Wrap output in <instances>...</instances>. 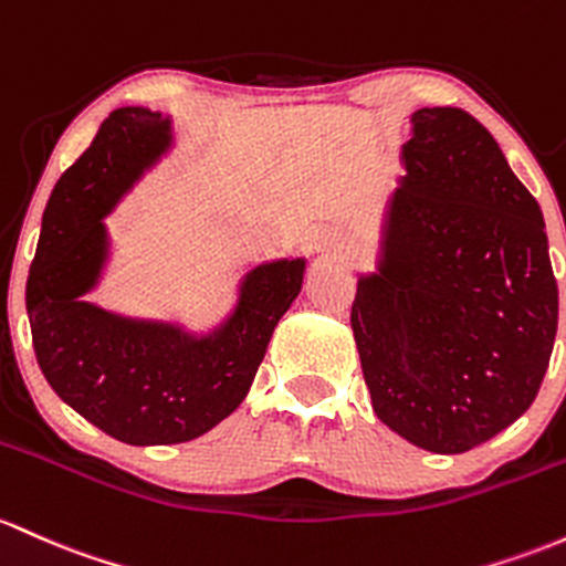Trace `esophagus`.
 I'll return each instance as SVG.
<instances>
[{
	"mask_svg": "<svg viewBox=\"0 0 566 566\" xmlns=\"http://www.w3.org/2000/svg\"><path fill=\"white\" fill-rule=\"evenodd\" d=\"M346 244V239L340 233H333V235H327L325 241H322V247H327V250H340V247Z\"/></svg>",
	"mask_w": 566,
	"mask_h": 566,
	"instance_id": "34e87169",
	"label": "esophagus"
}]
</instances>
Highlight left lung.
<instances>
[{"mask_svg": "<svg viewBox=\"0 0 566 566\" xmlns=\"http://www.w3.org/2000/svg\"><path fill=\"white\" fill-rule=\"evenodd\" d=\"M381 269L359 279L354 340L374 411L462 454L535 402L558 322L543 212L470 112H413Z\"/></svg>", "mask_w": 566, "mask_h": 566, "instance_id": "8db88e82", "label": "left lung"}]
</instances>
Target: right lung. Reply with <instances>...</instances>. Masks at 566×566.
<instances>
[{"instance_id":"right-lung-1","label":"right lung","mask_w":566,"mask_h":566,"mask_svg":"<svg viewBox=\"0 0 566 566\" xmlns=\"http://www.w3.org/2000/svg\"><path fill=\"white\" fill-rule=\"evenodd\" d=\"M166 145L169 123L158 112H112L55 182L27 282L42 376L83 419L132 446L185 443L231 416L303 284V260L260 265L231 319L201 340L80 301L102 269V217Z\"/></svg>"}]
</instances>
